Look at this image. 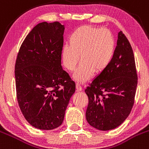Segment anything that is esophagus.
I'll use <instances>...</instances> for the list:
<instances>
[{"mask_svg": "<svg viewBox=\"0 0 149 149\" xmlns=\"http://www.w3.org/2000/svg\"><path fill=\"white\" fill-rule=\"evenodd\" d=\"M76 90H77V91H82V86H81V84H79V83L76 84Z\"/></svg>", "mask_w": 149, "mask_h": 149, "instance_id": "1", "label": "esophagus"}]
</instances>
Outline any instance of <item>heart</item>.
<instances>
[{
  "instance_id": "obj_1",
  "label": "heart",
  "mask_w": 149,
  "mask_h": 149,
  "mask_svg": "<svg viewBox=\"0 0 149 149\" xmlns=\"http://www.w3.org/2000/svg\"><path fill=\"white\" fill-rule=\"evenodd\" d=\"M115 47V39L109 30L81 26L70 35L69 45L63 46V64L67 70L73 71L81 58L82 62L74 76L78 81L84 82L94 72L100 73L108 68L113 58Z\"/></svg>"
}]
</instances>
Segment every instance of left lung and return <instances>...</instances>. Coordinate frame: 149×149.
Wrapping results in <instances>:
<instances>
[{"label": "left lung", "instance_id": "1", "mask_svg": "<svg viewBox=\"0 0 149 149\" xmlns=\"http://www.w3.org/2000/svg\"><path fill=\"white\" fill-rule=\"evenodd\" d=\"M137 84L132 48L120 31L111 63L85 89L88 98V123L101 131L120 126L131 111Z\"/></svg>", "mask_w": 149, "mask_h": 149}]
</instances>
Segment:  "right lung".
<instances>
[{
	"instance_id": "obj_1",
	"label": "right lung",
	"mask_w": 149,
	"mask_h": 149,
	"mask_svg": "<svg viewBox=\"0 0 149 149\" xmlns=\"http://www.w3.org/2000/svg\"><path fill=\"white\" fill-rule=\"evenodd\" d=\"M63 25L43 22L22 43L15 65V88L23 116L33 127L62 124L76 84L61 66Z\"/></svg>"
}]
</instances>
